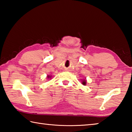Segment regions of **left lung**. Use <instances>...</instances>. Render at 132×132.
Here are the masks:
<instances>
[{
	"label": "left lung",
	"mask_w": 132,
	"mask_h": 132,
	"mask_svg": "<svg viewBox=\"0 0 132 132\" xmlns=\"http://www.w3.org/2000/svg\"><path fill=\"white\" fill-rule=\"evenodd\" d=\"M82 84H83L84 86H85V85L86 84V80H82Z\"/></svg>",
	"instance_id": "1"
}]
</instances>
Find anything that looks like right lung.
Listing matches in <instances>:
<instances>
[{
  "label": "right lung",
  "instance_id": "add662e5",
  "mask_svg": "<svg viewBox=\"0 0 132 132\" xmlns=\"http://www.w3.org/2000/svg\"><path fill=\"white\" fill-rule=\"evenodd\" d=\"M48 78H50V77H51V76H48Z\"/></svg>",
  "mask_w": 132,
  "mask_h": 132
}]
</instances>
